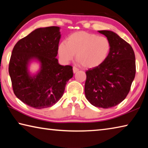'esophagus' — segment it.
Listing matches in <instances>:
<instances>
[{
    "label": "esophagus",
    "instance_id": "34e87169",
    "mask_svg": "<svg viewBox=\"0 0 148 148\" xmlns=\"http://www.w3.org/2000/svg\"><path fill=\"white\" fill-rule=\"evenodd\" d=\"M72 70H73V72H74V74H75V73H76V72L78 71V69H77V68H76V67L75 66H74L73 67V69H72Z\"/></svg>",
    "mask_w": 148,
    "mask_h": 148
}]
</instances>
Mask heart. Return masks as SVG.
<instances>
[{
  "mask_svg": "<svg viewBox=\"0 0 148 148\" xmlns=\"http://www.w3.org/2000/svg\"><path fill=\"white\" fill-rule=\"evenodd\" d=\"M111 49V44L106 37L85 31L70 34L66 42L58 46V53L65 64L74 59L75 54L79 63L86 69L100 66L106 61Z\"/></svg>",
  "mask_w": 148,
  "mask_h": 148,
  "instance_id": "1",
  "label": "heart"
}]
</instances>
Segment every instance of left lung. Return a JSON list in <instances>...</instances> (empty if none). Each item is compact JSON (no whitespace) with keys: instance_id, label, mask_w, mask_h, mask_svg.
Masks as SVG:
<instances>
[{"instance_id":"8db88e82","label":"left lung","mask_w":148,"mask_h":148,"mask_svg":"<svg viewBox=\"0 0 148 148\" xmlns=\"http://www.w3.org/2000/svg\"><path fill=\"white\" fill-rule=\"evenodd\" d=\"M111 44L106 61L86 71V99L95 107L109 108L126 98L136 74L135 56L131 45L115 32L99 31Z\"/></svg>"}]
</instances>
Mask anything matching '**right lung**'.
<instances>
[{"instance_id": "right-lung-1", "label": "right lung", "mask_w": 148, "mask_h": 148, "mask_svg": "<svg viewBox=\"0 0 148 148\" xmlns=\"http://www.w3.org/2000/svg\"><path fill=\"white\" fill-rule=\"evenodd\" d=\"M61 36L59 27L36 29L17 42L12 50L9 74L14 92L34 108L53 106L73 76L72 67L59 64L56 58ZM34 61L39 62L40 69L31 74L28 67Z\"/></svg>"}]
</instances>
